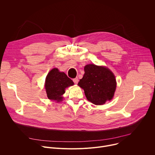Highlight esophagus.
I'll list each match as a JSON object with an SVG mask.
<instances>
[{
	"mask_svg": "<svg viewBox=\"0 0 155 155\" xmlns=\"http://www.w3.org/2000/svg\"><path fill=\"white\" fill-rule=\"evenodd\" d=\"M73 81H74V83L75 84H77L78 82V78H74V79H73Z\"/></svg>",
	"mask_w": 155,
	"mask_h": 155,
	"instance_id": "esophagus-1",
	"label": "esophagus"
}]
</instances>
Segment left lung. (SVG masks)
Segmentation results:
<instances>
[{"label":"left lung","mask_w":155,"mask_h":155,"mask_svg":"<svg viewBox=\"0 0 155 155\" xmlns=\"http://www.w3.org/2000/svg\"><path fill=\"white\" fill-rule=\"evenodd\" d=\"M84 74L78 84L83 88L87 99L95 105L111 100L116 90V80L108 68L94 64L86 65Z\"/></svg>","instance_id":"8db88e82"}]
</instances>
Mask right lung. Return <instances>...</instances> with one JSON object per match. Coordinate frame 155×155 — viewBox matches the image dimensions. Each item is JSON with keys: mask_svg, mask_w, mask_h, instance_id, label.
Masks as SVG:
<instances>
[{"mask_svg": "<svg viewBox=\"0 0 155 155\" xmlns=\"http://www.w3.org/2000/svg\"><path fill=\"white\" fill-rule=\"evenodd\" d=\"M74 82L64 72L58 69H53L47 75L45 80V90L49 99L61 101L65 87L72 86Z\"/></svg>", "mask_w": 155, "mask_h": 155, "instance_id": "right-lung-1", "label": "right lung"}]
</instances>
